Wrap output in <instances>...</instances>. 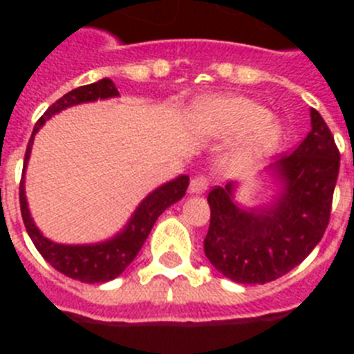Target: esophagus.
<instances>
[{
  "mask_svg": "<svg viewBox=\"0 0 354 354\" xmlns=\"http://www.w3.org/2000/svg\"><path fill=\"white\" fill-rule=\"evenodd\" d=\"M209 183H207V177L204 175H195L189 183V187H187V192L192 193V195H200V193H204L207 189Z\"/></svg>",
  "mask_w": 354,
  "mask_h": 354,
  "instance_id": "34e87169",
  "label": "esophagus"
}]
</instances>
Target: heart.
<instances>
[{"instance_id":"obj_1","label":"heart","mask_w":354,"mask_h":354,"mask_svg":"<svg viewBox=\"0 0 354 354\" xmlns=\"http://www.w3.org/2000/svg\"><path fill=\"white\" fill-rule=\"evenodd\" d=\"M192 122L207 136H239V142L227 158V168L234 174L257 167L282 138V129L271 120L270 111L243 97L202 99L193 106Z\"/></svg>"}]
</instances>
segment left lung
Masks as SVG:
<instances>
[{
	"instance_id": "8db88e82",
	"label": "left lung",
	"mask_w": 354,
	"mask_h": 354,
	"mask_svg": "<svg viewBox=\"0 0 354 354\" xmlns=\"http://www.w3.org/2000/svg\"><path fill=\"white\" fill-rule=\"evenodd\" d=\"M310 124V133L294 152L268 168L282 186L271 204L241 207L234 200L236 183L209 193L205 257L232 282H273L305 261L326 230L340 154L330 127L314 108Z\"/></svg>"
}]
</instances>
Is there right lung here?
<instances>
[{
  "mask_svg": "<svg viewBox=\"0 0 354 354\" xmlns=\"http://www.w3.org/2000/svg\"><path fill=\"white\" fill-rule=\"evenodd\" d=\"M117 95L118 90L113 81L104 77V80L97 81V83L84 84L80 88L71 90L64 97H60L55 104L49 106L46 109V113L39 118V122L33 127L31 138L28 142L23 165V177H21V186H19L21 214H23L28 236L31 237L35 248L56 271H60L65 277L74 278V280H80V282L84 283L109 282V280L117 278L122 271L126 270L142 250L143 243H145L150 230L154 227L156 220L162 214L165 209L170 207L175 202H179L186 195L187 184H189L187 175H179L177 179L159 186L158 189H154L142 200V204L136 207L126 227L122 228L117 236L108 241H102V243H95V245H60V243H53L48 237H44V234L37 228L35 221L31 218L26 195H24V174H26L28 159H30L31 145H33L35 134L46 124V120H49L53 115L71 108V106L93 102L97 99H109V97Z\"/></svg>",
  "mask_w": 354,
  "mask_h": 354,
  "instance_id": "1",
  "label": "right lung"
}]
</instances>
